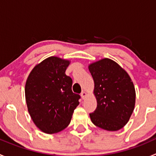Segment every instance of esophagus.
<instances>
[{
  "label": "esophagus",
  "mask_w": 156,
  "mask_h": 156,
  "mask_svg": "<svg viewBox=\"0 0 156 156\" xmlns=\"http://www.w3.org/2000/svg\"><path fill=\"white\" fill-rule=\"evenodd\" d=\"M81 98H82V100H85L86 97H87V93L84 92V91H83V92H81Z\"/></svg>",
  "instance_id": "esophagus-1"
}]
</instances>
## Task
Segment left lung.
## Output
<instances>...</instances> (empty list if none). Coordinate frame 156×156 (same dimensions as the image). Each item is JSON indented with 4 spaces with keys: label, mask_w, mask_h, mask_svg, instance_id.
Returning <instances> with one entry per match:
<instances>
[{
    "label": "left lung",
    "mask_w": 156,
    "mask_h": 156,
    "mask_svg": "<svg viewBox=\"0 0 156 156\" xmlns=\"http://www.w3.org/2000/svg\"><path fill=\"white\" fill-rule=\"evenodd\" d=\"M94 81L97 106L90 114L96 126L116 131L128 122L135 106L136 92L127 72L115 61L104 58L88 66Z\"/></svg>",
    "instance_id": "8db88e82"
}]
</instances>
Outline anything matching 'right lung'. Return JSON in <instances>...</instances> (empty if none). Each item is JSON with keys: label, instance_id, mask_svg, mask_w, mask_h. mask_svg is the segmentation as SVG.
I'll list each match as a JSON object with an SVG mask.
<instances>
[{"label": "right lung", "instance_id": "1", "mask_svg": "<svg viewBox=\"0 0 156 156\" xmlns=\"http://www.w3.org/2000/svg\"><path fill=\"white\" fill-rule=\"evenodd\" d=\"M68 59L50 56L37 64L26 80L28 111L44 133H55L69 125L80 96L72 90V80L66 75Z\"/></svg>", "mask_w": 156, "mask_h": 156}]
</instances>
